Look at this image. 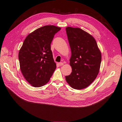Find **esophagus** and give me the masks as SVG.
<instances>
[{
    "label": "esophagus",
    "instance_id": "1",
    "mask_svg": "<svg viewBox=\"0 0 122 122\" xmlns=\"http://www.w3.org/2000/svg\"><path fill=\"white\" fill-rule=\"evenodd\" d=\"M59 65L60 66H62L64 65V63L63 62H60V63H59Z\"/></svg>",
    "mask_w": 122,
    "mask_h": 122
}]
</instances>
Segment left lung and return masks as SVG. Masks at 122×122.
Returning a JSON list of instances; mask_svg holds the SVG:
<instances>
[{"label": "left lung", "instance_id": "obj_1", "mask_svg": "<svg viewBox=\"0 0 122 122\" xmlns=\"http://www.w3.org/2000/svg\"><path fill=\"white\" fill-rule=\"evenodd\" d=\"M71 56L69 60L71 74L66 82L77 90L86 88L97 78L100 69L101 54L96 41L90 34L80 28H66Z\"/></svg>", "mask_w": 122, "mask_h": 122}]
</instances>
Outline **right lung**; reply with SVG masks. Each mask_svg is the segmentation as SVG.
Masks as SVG:
<instances>
[{
  "instance_id": "right-lung-1",
  "label": "right lung",
  "mask_w": 122,
  "mask_h": 122,
  "mask_svg": "<svg viewBox=\"0 0 122 122\" xmlns=\"http://www.w3.org/2000/svg\"><path fill=\"white\" fill-rule=\"evenodd\" d=\"M61 28L45 25L30 33L19 52L20 69L25 79L32 86L40 87L46 84L56 67L51 43Z\"/></svg>"
}]
</instances>
